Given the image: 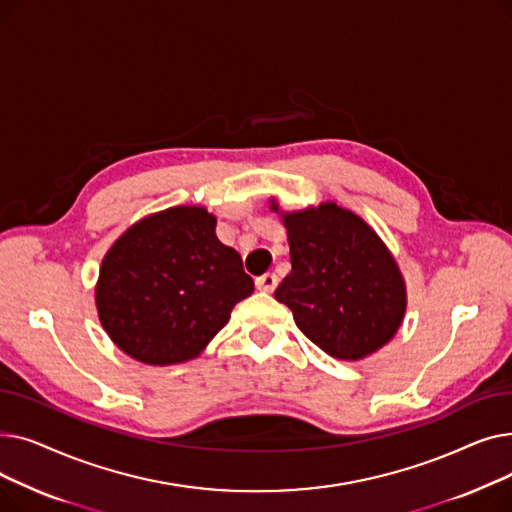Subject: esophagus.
<instances>
[{
  "instance_id": "1",
  "label": "esophagus",
  "mask_w": 512,
  "mask_h": 512,
  "mask_svg": "<svg viewBox=\"0 0 512 512\" xmlns=\"http://www.w3.org/2000/svg\"><path fill=\"white\" fill-rule=\"evenodd\" d=\"M255 286L261 290V292H274L276 286H278V276L276 274H263L255 280Z\"/></svg>"
}]
</instances>
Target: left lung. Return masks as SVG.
Listing matches in <instances>:
<instances>
[{
	"instance_id": "8db88e82",
	"label": "left lung",
	"mask_w": 512,
	"mask_h": 512,
	"mask_svg": "<svg viewBox=\"0 0 512 512\" xmlns=\"http://www.w3.org/2000/svg\"><path fill=\"white\" fill-rule=\"evenodd\" d=\"M272 211H278L276 199ZM292 272L276 288L321 351L359 361L394 338L407 311L398 265L371 226L336 203L280 213Z\"/></svg>"
}]
</instances>
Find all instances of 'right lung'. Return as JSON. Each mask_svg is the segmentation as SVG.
Instances as JSON below:
<instances>
[{
  "label": "right lung",
  "instance_id": "right-lung-1",
  "mask_svg": "<svg viewBox=\"0 0 512 512\" xmlns=\"http://www.w3.org/2000/svg\"><path fill=\"white\" fill-rule=\"evenodd\" d=\"M255 284L215 236V215L178 205L130 226L101 261L95 305L128 357L176 365L201 355Z\"/></svg>",
  "mask_w": 512,
  "mask_h": 512
}]
</instances>
